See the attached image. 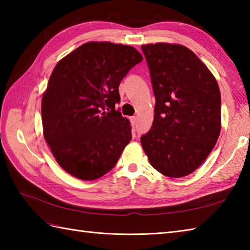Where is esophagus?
<instances>
[{"label":"esophagus","mask_w":250,"mask_h":250,"mask_svg":"<svg viewBox=\"0 0 250 250\" xmlns=\"http://www.w3.org/2000/svg\"><path fill=\"white\" fill-rule=\"evenodd\" d=\"M130 121H131V125H135L137 124V117H131Z\"/></svg>","instance_id":"1"}]
</instances>
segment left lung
<instances>
[{
  "label": "left lung",
  "mask_w": 250,
  "mask_h": 250,
  "mask_svg": "<svg viewBox=\"0 0 250 250\" xmlns=\"http://www.w3.org/2000/svg\"><path fill=\"white\" fill-rule=\"evenodd\" d=\"M156 97L151 129L141 137L150 164L168 177L194 172L215 147L221 129L216 78L194 52L179 44L142 46Z\"/></svg>",
  "instance_id": "1"
}]
</instances>
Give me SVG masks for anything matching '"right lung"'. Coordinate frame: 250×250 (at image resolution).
<instances>
[{
    "label": "right lung",
    "mask_w": 250,
    "mask_h": 250,
    "mask_svg": "<svg viewBox=\"0 0 250 250\" xmlns=\"http://www.w3.org/2000/svg\"><path fill=\"white\" fill-rule=\"evenodd\" d=\"M142 60L132 46L89 42L57 63L42 98V122L56 161L72 176L102 177L130 143V121L115 105L122 78Z\"/></svg>",
    "instance_id": "obj_1"
}]
</instances>
